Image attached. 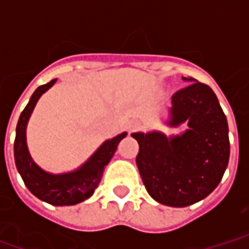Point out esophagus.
I'll return each instance as SVG.
<instances>
[{
  "instance_id": "esophagus-1",
  "label": "esophagus",
  "mask_w": 249,
  "mask_h": 249,
  "mask_svg": "<svg viewBox=\"0 0 249 249\" xmlns=\"http://www.w3.org/2000/svg\"><path fill=\"white\" fill-rule=\"evenodd\" d=\"M126 129L129 133H133V132H137V130L141 129V124L139 121H130L129 124L126 125Z\"/></svg>"
}]
</instances>
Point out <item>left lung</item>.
<instances>
[{"label":"left lung","mask_w":249,"mask_h":249,"mask_svg":"<svg viewBox=\"0 0 249 249\" xmlns=\"http://www.w3.org/2000/svg\"><path fill=\"white\" fill-rule=\"evenodd\" d=\"M172 96L171 126L188 123L181 136L133 133L136 164L146 191L169 207H187L219 185L230 160L228 124L213 90L195 78Z\"/></svg>","instance_id":"obj_1"}]
</instances>
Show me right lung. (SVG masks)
I'll list each match as a JSON object with an SVG mask.
<instances>
[{
    "label": "right lung",
    "instance_id": "1",
    "mask_svg": "<svg viewBox=\"0 0 249 249\" xmlns=\"http://www.w3.org/2000/svg\"><path fill=\"white\" fill-rule=\"evenodd\" d=\"M54 82L56 80H52L45 85L37 88L19 116L14 140V160L25 185L36 197L52 205H74L92 196L101 181L104 169L113 157L119 142L126 133H121L112 140L105 141L97 152L74 172L51 175L42 171L36 165L28 152L25 129L36 103L38 101L41 94L46 92Z\"/></svg>",
    "mask_w": 249,
    "mask_h": 249
}]
</instances>
